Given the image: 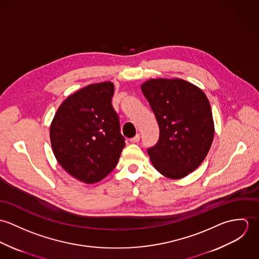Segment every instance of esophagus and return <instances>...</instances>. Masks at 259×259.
Here are the masks:
<instances>
[{
  "instance_id": "1",
  "label": "esophagus",
  "mask_w": 259,
  "mask_h": 259,
  "mask_svg": "<svg viewBox=\"0 0 259 259\" xmlns=\"http://www.w3.org/2000/svg\"><path fill=\"white\" fill-rule=\"evenodd\" d=\"M140 139H141V137H140V135L139 134H137L133 139H131L130 141L132 142V143H139L140 142Z\"/></svg>"
}]
</instances>
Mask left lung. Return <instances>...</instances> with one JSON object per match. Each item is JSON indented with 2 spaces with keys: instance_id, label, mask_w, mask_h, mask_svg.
Instances as JSON below:
<instances>
[{
  "instance_id": "obj_1",
  "label": "left lung",
  "mask_w": 259,
  "mask_h": 259,
  "mask_svg": "<svg viewBox=\"0 0 259 259\" xmlns=\"http://www.w3.org/2000/svg\"><path fill=\"white\" fill-rule=\"evenodd\" d=\"M142 92L159 126L158 142L148 153L153 166L168 179H182L204 160L214 137L211 108L205 94L180 78L148 79Z\"/></svg>"
}]
</instances>
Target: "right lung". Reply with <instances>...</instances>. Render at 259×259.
Returning <instances> with one entry per match:
<instances>
[{"instance_id":"1","label":"right lung","mask_w":259,"mask_h":259,"mask_svg":"<svg viewBox=\"0 0 259 259\" xmlns=\"http://www.w3.org/2000/svg\"><path fill=\"white\" fill-rule=\"evenodd\" d=\"M113 91L111 81L80 89L62 103L51 124V144L58 162L85 184L106 178L125 146L111 105Z\"/></svg>"}]
</instances>
